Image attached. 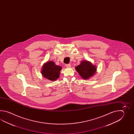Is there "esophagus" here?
<instances>
[{
  "mask_svg": "<svg viewBox=\"0 0 134 134\" xmlns=\"http://www.w3.org/2000/svg\"><path fill=\"white\" fill-rule=\"evenodd\" d=\"M66 67L68 68H71V65L70 64H66Z\"/></svg>",
  "mask_w": 134,
  "mask_h": 134,
  "instance_id": "1",
  "label": "esophagus"
}]
</instances>
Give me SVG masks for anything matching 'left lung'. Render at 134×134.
I'll use <instances>...</instances> for the list:
<instances>
[{
  "label": "left lung",
  "mask_w": 134,
  "mask_h": 134,
  "mask_svg": "<svg viewBox=\"0 0 134 134\" xmlns=\"http://www.w3.org/2000/svg\"><path fill=\"white\" fill-rule=\"evenodd\" d=\"M75 69L80 77L84 80H88L94 76L97 71L96 66L88 60H82Z\"/></svg>",
  "instance_id": "obj_1"
}]
</instances>
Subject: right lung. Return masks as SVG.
I'll return each instance as SVG.
<instances>
[{
  "label": "right lung",
  "mask_w": 134,
  "mask_h": 134,
  "mask_svg": "<svg viewBox=\"0 0 134 134\" xmlns=\"http://www.w3.org/2000/svg\"><path fill=\"white\" fill-rule=\"evenodd\" d=\"M61 69L62 67L55 65L54 62L52 61H47L43 65L41 73L43 77L53 81L59 77Z\"/></svg>",
  "instance_id": "right-lung-1"
}]
</instances>
